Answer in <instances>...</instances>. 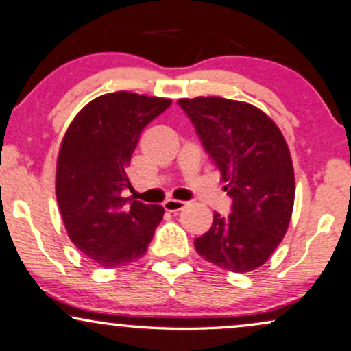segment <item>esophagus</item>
Listing matches in <instances>:
<instances>
[{
	"label": "esophagus",
	"instance_id": "obj_1",
	"mask_svg": "<svg viewBox=\"0 0 351 351\" xmlns=\"http://www.w3.org/2000/svg\"><path fill=\"white\" fill-rule=\"evenodd\" d=\"M163 207H165L167 212H178L181 208L186 207V202L176 201V199H167V201L163 202Z\"/></svg>",
	"mask_w": 351,
	"mask_h": 351
}]
</instances>
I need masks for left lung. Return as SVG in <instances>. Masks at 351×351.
I'll list each match as a JSON object with an SVG mask.
<instances>
[{
	"label": "left lung",
	"mask_w": 351,
	"mask_h": 351,
	"mask_svg": "<svg viewBox=\"0 0 351 351\" xmlns=\"http://www.w3.org/2000/svg\"><path fill=\"white\" fill-rule=\"evenodd\" d=\"M233 199L232 214L214 212L212 227L194 239L204 259L230 272H251L285 237L295 202L290 150L278 126L246 101L221 97L180 99Z\"/></svg>",
	"instance_id": "left-lung-1"
}]
</instances>
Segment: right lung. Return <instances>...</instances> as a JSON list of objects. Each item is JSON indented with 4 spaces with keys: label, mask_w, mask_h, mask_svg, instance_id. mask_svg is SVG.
<instances>
[{
    "label": "right lung",
    "mask_w": 351,
    "mask_h": 351,
    "mask_svg": "<svg viewBox=\"0 0 351 351\" xmlns=\"http://www.w3.org/2000/svg\"><path fill=\"white\" fill-rule=\"evenodd\" d=\"M170 99L113 92L84 106L69 124L56 163V201L71 241L105 269L141 259L165 208L128 201L126 168L147 124Z\"/></svg>",
    "instance_id": "1"
}]
</instances>
